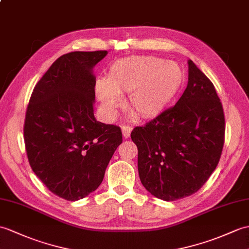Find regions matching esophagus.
<instances>
[{
    "mask_svg": "<svg viewBox=\"0 0 249 249\" xmlns=\"http://www.w3.org/2000/svg\"><path fill=\"white\" fill-rule=\"evenodd\" d=\"M131 130H132V127H131V126L123 125V126H122V134H123V137H124L125 139L129 138V137H130Z\"/></svg>",
    "mask_w": 249,
    "mask_h": 249,
    "instance_id": "obj_1",
    "label": "esophagus"
}]
</instances>
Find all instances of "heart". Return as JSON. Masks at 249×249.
I'll use <instances>...</instances> for the list:
<instances>
[{
    "label": "heart",
    "mask_w": 249,
    "mask_h": 249,
    "mask_svg": "<svg viewBox=\"0 0 249 249\" xmlns=\"http://www.w3.org/2000/svg\"><path fill=\"white\" fill-rule=\"evenodd\" d=\"M183 78V70L176 62H164L151 56H132L114 61L107 79H96L94 90L107 118H114L122 105L120 94L128 93L127 106L130 110L142 119H151L169 105Z\"/></svg>",
    "instance_id": "heart-1"
}]
</instances>
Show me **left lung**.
Masks as SVG:
<instances>
[{
  "instance_id": "1",
  "label": "left lung",
  "mask_w": 249,
  "mask_h": 249,
  "mask_svg": "<svg viewBox=\"0 0 249 249\" xmlns=\"http://www.w3.org/2000/svg\"><path fill=\"white\" fill-rule=\"evenodd\" d=\"M188 66L187 88L176 105L130 135L142 184L165 201L197 192L224 146L225 118L214 86L192 60Z\"/></svg>"
}]
</instances>
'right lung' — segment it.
Wrapping results in <instances>:
<instances>
[{
    "label": "right lung",
    "instance_id": "add662e5",
    "mask_svg": "<svg viewBox=\"0 0 249 249\" xmlns=\"http://www.w3.org/2000/svg\"><path fill=\"white\" fill-rule=\"evenodd\" d=\"M107 51L60 56L39 80L28 104L24 141L32 170L52 193L82 199L102 183L122 143L120 127L94 118L93 68Z\"/></svg>",
    "mask_w": 249,
    "mask_h": 249
}]
</instances>
